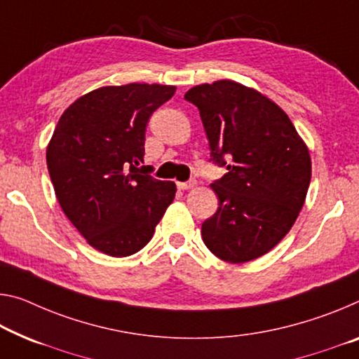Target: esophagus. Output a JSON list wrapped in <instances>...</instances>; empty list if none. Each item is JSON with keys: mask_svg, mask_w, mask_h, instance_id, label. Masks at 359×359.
<instances>
[{"mask_svg": "<svg viewBox=\"0 0 359 359\" xmlns=\"http://www.w3.org/2000/svg\"><path fill=\"white\" fill-rule=\"evenodd\" d=\"M196 184H197V181L191 180V181H187V183H178V187L181 191H187V189H192Z\"/></svg>", "mask_w": 359, "mask_h": 359, "instance_id": "34e87169", "label": "esophagus"}]
</instances>
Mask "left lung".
Returning <instances> with one entry per match:
<instances>
[{
    "instance_id": "8db88e82",
    "label": "left lung",
    "mask_w": 359,
    "mask_h": 359,
    "mask_svg": "<svg viewBox=\"0 0 359 359\" xmlns=\"http://www.w3.org/2000/svg\"><path fill=\"white\" fill-rule=\"evenodd\" d=\"M184 99L201 112L212 161L228 170L210 184L219 207L202 224L203 244L224 262L255 260L284 239L305 203L308 146L289 115L255 88L217 80Z\"/></svg>"
}]
</instances>
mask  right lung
<instances>
[{
    "label": "right lung",
    "mask_w": 359,
    "mask_h": 359,
    "mask_svg": "<svg viewBox=\"0 0 359 359\" xmlns=\"http://www.w3.org/2000/svg\"><path fill=\"white\" fill-rule=\"evenodd\" d=\"M176 86H102L64 110L46 147L59 205L93 249L128 257L152 239L176 184L147 175L146 125Z\"/></svg>",
    "instance_id": "add662e5"
}]
</instances>
